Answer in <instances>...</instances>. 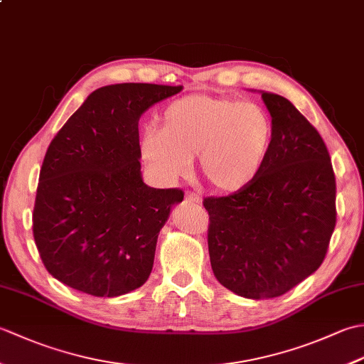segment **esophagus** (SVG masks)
Wrapping results in <instances>:
<instances>
[{"instance_id": "obj_1", "label": "esophagus", "mask_w": 364, "mask_h": 364, "mask_svg": "<svg viewBox=\"0 0 364 364\" xmlns=\"http://www.w3.org/2000/svg\"><path fill=\"white\" fill-rule=\"evenodd\" d=\"M186 202L200 203V202H202V198H200V196L196 194V192H186Z\"/></svg>"}]
</instances>
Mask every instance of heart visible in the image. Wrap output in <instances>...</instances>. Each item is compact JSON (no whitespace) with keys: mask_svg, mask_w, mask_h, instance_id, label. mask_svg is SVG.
Segmentation results:
<instances>
[{"mask_svg":"<svg viewBox=\"0 0 364 364\" xmlns=\"http://www.w3.org/2000/svg\"><path fill=\"white\" fill-rule=\"evenodd\" d=\"M274 123L264 107L227 97L189 95L170 103L159 128L145 133L141 153L166 178L188 172L191 159L208 184L223 194L244 191L264 168Z\"/></svg>","mask_w":364,"mask_h":364,"instance_id":"b5f03b06","label":"heart"}]
</instances>
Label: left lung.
Returning a JSON list of instances; mask_svg holds the SVG:
<instances>
[{"label": "left lung", "mask_w": 364, "mask_h": 364, "mask_svg": "<svg viewBox=\"0 0 364 364\" xmlns=\"http://www.w3.org/2000/svg\"><path fill=\"white\" fill-rule=\"evenodd\" d=\"M261 98L274 141L261 175L228 197H208L214 277L245 299H274L322 264L336 225V181L321 134L289 100Z\"/></svg>", "instance_id": "obj_1"}]
</instances>
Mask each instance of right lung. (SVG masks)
Segmentation results:
<instances>
[{
  "label": "right lung",
  "mask_w": 364,
  "mask_h": 364,
  "mask_svg": "<svg viewBox=\"0 0 364 364\" xmlns=\"http://www.w3.org/2000/svg\"><path fill=\"white\" fill-rule=\"evenodd\" d=\"M181 89L100 87L54 136L38 176L33 233L46 270L60 283L117 297L150 277L159 231L184 194L144 183L139 119Z\"/></svg>",
  "instance_id": "add662e5"
}]
</instances>
